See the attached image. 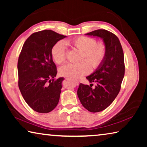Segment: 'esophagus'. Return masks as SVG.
Returning a JSON list of instances; mask_svg holds the SVG:
<instances>
[{
    "label": "esophagus",
    "mask_w": 147,
    "mask_h": 147,
    "mask_svg": "<svg viewBox=\"0 0 147 147\" xmlns=\"http://www.w3.org/2000/svg\"><path fill=\"white\" fill-rule=\"evenodd\" d=\"M74 83H75L76 85L78 86V84H79V83H78V81H77V80H74Z\"/></svg>",
    "instance_id": "1"
}]
</instances>
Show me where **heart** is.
<instances>
[{
  "mask_svg": "<svg viewBox=\"0 0 147 147\" xmlns=\"http://www.w3.org/2000/svg\"><path fill=\"white\" fill-rule=\"evenodd\" d=\"M71 45L82 52L78 63H67L59 69L61 76L79 78L88 74L91 66L93 69L100 65L106 55V47L102 43H96L95 39L81 36L73 39ZM67 47L63 41H59L52 49V56L57 63H61L66 59Z\"/></svg>",
  "mask_w": 147,
  "mask_h": 147,
  "instance_id": "1",
  "label": "heart"
}]
</instances>
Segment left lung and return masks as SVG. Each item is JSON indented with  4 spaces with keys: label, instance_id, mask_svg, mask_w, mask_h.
I'll return each mask as SVG.
<instances>
[{
    "label": "left lung",
    "instance_id": "obj_1",
    "mask_svg": "<svg viewBox=\"0 0 147 147\" xmlns=\"http://www.w3.org/2000/svg\"><path fill=\"white\" fill-rule=\"evenodd\" d=\"M86 35L102 39L106 47L103 61L86 77L90 83L96 84L95 88L93 89L91 86L80 84L77 91L84 108L96 113L108 108L119 93L125 69L124 53L119 38L106 30H96Z\"/></svg>",
    "mask_w": 147,
    "mask_h": 147
}]
</instances>
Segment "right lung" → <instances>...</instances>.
<instances>
[{"instance_id":"add662e5","label":"right lung","mask_w":147,"mask_h":147,"mask_svg":"<svg viewBox=\"0 0 147 147\" xmlns=\"http://www.w3.org/2000/svg\"><path fill=\"white\" fill-rule=\"evenodd\" d=\"M66 37L44 30L32 34L22 48L17 64L19 88L26 102L37 112L49 113L58 104L64 78L54 80L57 71L52 49Z\"/></svg>"}]
</instances>
